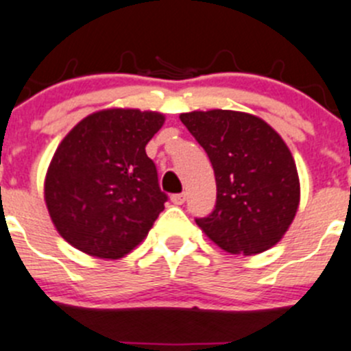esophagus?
Returning <instances> with one entry per match:
<instances>
[{"mask_svg": "<svg viewBox=\"0 0 351 351\" xmlns=\"http://www.w3.org/2000/svg\"><path fill=\"white\" fill-rule=\"evenodd\" d=\"M171 201L174 204H182L184 201H186V194L184 193H179V194H172L171 196Z\"/></svg>", "mask_w": 351, "mask_h": 351, "instance_id": "1", "label": "esophagus"}]
</instances>
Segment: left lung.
Here are the masks:
<instances>
[{
	"label": "left lung",
	"instance_id": "8db88e82",
	"mask_svg": "<svg viewBox=\"0 0 351 351\" xmlns=\"http://www.w3.org/2000/svg\"><path fill=\"white\" fill-rule=\"evenodd\" d=\"M180 121L208 154L217 204L196 218L201 230L232 254H259L289 230L300 184L285 141L259 117L235 110H194Z\"/></svg>",
	"mask_w": 351,
	"mask_h": 351
}]
</instances>
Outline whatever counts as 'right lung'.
<instances>
[{
  "instance_id": "right-lung-1",
  "label": "right lung",
  "mask_w": 351,
  "mask_h": 351,
  "mask_svg": "<svg viewBox=\"0 0 351 351\" xmlns=\"http://www.w3.org/2000/svg\"><path fill=\"white\" fill-rule=\"evenodd\" d=\"M164 121L150 110L107 109L66 134L51 160L44 196L51 220L73 247L119 259L147 237L167 194L145 147Z\"/></svg>"
}]
</instances>
